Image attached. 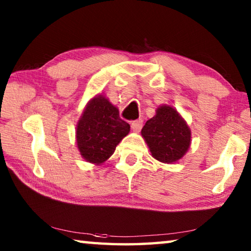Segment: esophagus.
Listing matches in <instances>:
<instances>
[{
    "instance_id": "obj_1",
    "label": "esophagus",
    "mask_w": 251,
    "mask_h": 251,
    "mask_svg": "<svg viewBox=\"0 0 251 251\" xmlns=\"http://www.w3.org/2000/svg\"><path fill=\"white\" fill-rule=\"evenodd\" d=\"M130 127H131V129L135 131V133H138V131L141 130L143 127V120H137V121L131 122Z\"/></svg>"
}]
</instances>
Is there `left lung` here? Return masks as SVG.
Returning a JSON list of instances; mask_svg holds the SVG:
<instances>
[{"mask_svg":"<svg viewBox=\"0 0 251 251\" xmlns=\"http://www.w3.org/2000/svg\"><path fill=\"white\" fill-rule=\"evenodd\" d=\"M151 156L160 163H176L188 151L192 130L176 108L161 105L156 115L148 120L142 129Z\"/></svg>","mask_w":251,"mask_h":251,"instance_id":"left-lung-1","label":"left lung"}]
</instances>
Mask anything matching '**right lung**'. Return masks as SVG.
Wrapping results in <instances>:
<instances>
[{
  "instance_id": "1",
  "label": "right lung",
  "mask_w": 251,
  "mask_h": 251,
  "mask_svg": "<svg viewBox=\"0 0 251 251\" xmlns=\"http://www.w3.org/2000/svg\"><path fill=\"white\" fill-rule=\"evenodd\" d=\"M130 126L104 95L99 94L85 106L76 125V145L87 163L100 165L114 154Z\"/></svg>"
}]
</instances>
